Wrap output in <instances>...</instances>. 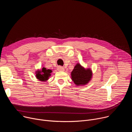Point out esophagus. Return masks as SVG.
Instances as JSON below:
<instances>
[{"label":"esophagus","instance_id":"34e87169","mask_svg":"<svg viewBox=\"0 0 132 132\" xmlns=\"http://www.w3.org/2000/svg\"><path fill=\"white\" fill-rule=\"evenodd\" d=\"M57 70L59 71H64L65 70V68L63 67H61V66H59L57 68Z\"/></svg>","mask_w":132,"mask_h":132}]
</instances>
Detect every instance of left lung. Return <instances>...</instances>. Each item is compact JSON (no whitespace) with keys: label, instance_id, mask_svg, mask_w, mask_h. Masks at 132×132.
Masks as SVG:
<instances>
[{"label":"left lung","instance_id":"obj_1","mask_svg":"<svg viewBox=\"0 0 132 132\" xmlns=\"http://www.w3.org/2000/svg\"><path fill=\"white\" fill-rule=\"evenodd\" d=\"M92 71L90 69H85L80 64L75 66L71 72V79L77 86L87 84L92 78Z\"/></svg>","mask_w":132,"mask_h":132}]
</instances>
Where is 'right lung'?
<instances>
[{
    "label": "right lung",
    "instance_id": "right-lung-1",
    "mask_svg": "<svg viewBox=\"0 0 132 132\" xmlns=\"http://www.w3.org/2000/svg\"><path fill=\"white\" fill-rule=\"evenodd\" d=\"M52 71L50 69H46V68L43 67L41 70H37L36 71V77L37 79L41 81H47L51 76V73Z\"/></svg>",
    "mask_w": 132,
    "mask_h": 132
}]
</instances>
